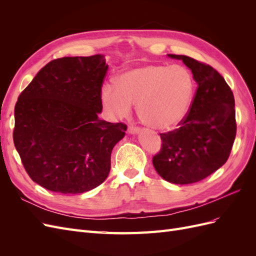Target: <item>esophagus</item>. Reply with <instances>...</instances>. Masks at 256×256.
Returning a JSON list of instances; mask_svg holds the SVG:
<instances>
[{
	"mask_svg": "<svg viewBox=\"0 0 256 256\" xmlns=\"http://www.w3.org/2000/svg\"><path fill=\"white\" fill-rule=\"evenodd\" d=\"M140 127H136V126H134V125H131V126H129L128 127V132H130V134H138L140 132Z\"/></svg>",
	"mask_w": 256,
	"mask_h": 256,
	"instance_id": "1",
	"label": "esophagus"
}]
</instances>
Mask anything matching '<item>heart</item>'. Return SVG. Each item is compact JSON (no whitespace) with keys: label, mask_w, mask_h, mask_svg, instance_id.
Returning a JSON list of instances; mask_svg holds the SVG:
<instances>
[{"label":"heart","mask_w":256,"mask_h":256,"mask_svg":"<svg viewBox=\"0 0 256 256\" xmlns=\"http://www.w3.org/2000/svg\"><path fill=\"white\" fill-rule=\"evenodd\" d=\"M196 83L187 68L150 64L122 74L116 84L106 83L102 98L106 110L124 118L136 104L140 120L154 129H170L187 115Z\"/></svg>","instance_id":"b5f03b06"}]
</instances>
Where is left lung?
I'll return each mask as SVG.
<instances>
[{"mask_svg":"<svg viewBox=\"0 0 256 256\" xmlns=\"http://www.w3.org/2000/svg\"><path fill=\"white\" fill-rule=\"evenodd\" d=\"M182 60L198 83L180 127L160 134L161 148L152 157L157 173L168 182H198L228 161L236 136L235 99L228 84L210 65L186 56Z\"/></svg>","mask_w":256,"mask_h":256,"instance_id":"8db88e82","label":"left lung"}]
</instances>
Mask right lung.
Instances as JSON below:
<instances>
[{
  "label": "right lung",
  "instance_id": "add662e5",
  "mask_svg": "<svg viewBox=\"0 0 256 256\" xmlns=\"http://www.w3.org/2000/svg\"><path fill=\"white\" fill-rule=\"evenodd\" d=\"M106 70L100 54L53 60L18 97L14 144L28 176L47 190L83 193L109 175L127 126L98 118Z\"/></svg>",
  "mask_w": 256,
  "mask_h": 256
}]
</instances>
